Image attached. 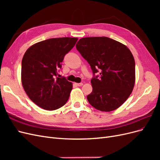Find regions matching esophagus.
Here are the masks:
<instances>
[{
	"instance_id": "obj_1",
	"label": "esophagus",
	"mask_w": 160,
	"mask_h": 160,
	"mask_svg": "<svg viewBox=\"0 0 160 160\" xmlns=\"http://www.w3.org/2000/svg\"><path fill=\"white\" fill-rule=\"evenodd\" d=\"M76 85H77V86H82V85H83V83H76Z\"/></svg>"
}]
</instances>
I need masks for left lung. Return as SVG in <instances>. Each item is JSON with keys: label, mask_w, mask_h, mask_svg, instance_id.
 Returning a JSON list of instances; mask_svg holds the SVG:
<instances>
[{"label": "left lung", "mask_w": 160, "mask_h": 160, "mask_svg": "<svg viewBox=\"0 0 160 160\" xmlns=\"http://www.w3.org/2000/svg\"><path fill=\"white\" fill-rule=\"evenodd\" d=\"M76 48L93 71V88L87 96L95 109L111 111L119 108L133 91L135 60L128 48L106 37L82 38ZM99 72L98 76L94 74Z\"/></svg>", "instance_id": "obj_1"}]
</instances>
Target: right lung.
Instances as JSON below:
<instances>
[{"label":"right lung","mask_w":160,"mask_h":160,"mask_svg":"<svg viewBox=\"0 0 160 160\" xmlns=\"http://www.w3.org/2000/svg\"><path fill=\"white\" fill-rule=\"evenodd\" d=\"M77 41V38H53L28 48L21 64V81L28 98L40 108L52 111L68 101L72 83L58 72L61 62Z\"/></svg>","instance_id":"right-lung-1"}]
</instances>
